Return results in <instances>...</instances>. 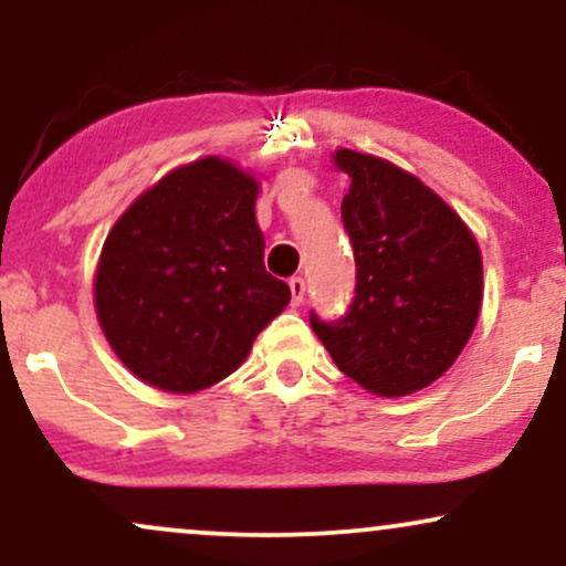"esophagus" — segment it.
I'll return each mask as SVG.
<instances>
[{
  "label": "esophagus",
  "mask_w": 566,
  "mask_h": 566,
  "mask_svg": "<svg viewBox=\"0 0 566 566\" xmlns=\"http://www.w3.org/2000/svg\"><path fill=\"white\" fill-rule=\"evenodd\" d=\"M290 292H292V305H301L305 297V279L303 276H292L290 279Z\"/></svg>",
  "instance_id": "obj_1"
}]
</instances>
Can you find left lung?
Listing matches in <instances>:
<instances>
[{
    "instance_id": "8db88e82",
    "label": "left lung",
    "mask_w": 566,
    "mask_h": 566,
    "mask_svg": "<svg viewBox=\"0 0 566 566\" xmlns=\"http://www.w3.org/2000/svg\"><path fill=\"white\" fill-rule=\"evenodd\" d=\"M350 178L340 212L356 297L340 322L311 314L340 373L375 396H407L454 365L482 311V250L423 180L373 154L337 148Z\"/></svg>"
}]
</instances>
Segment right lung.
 I'll return each mask as SVG.
<instances>
[{"label":"right lung","mask_w":566,"mask_h":566,"mask_svg":"<svg viewBox=\"0 0 566 566\" xmlns=\"http://www.w3.org/2000/svg\"><path fill=\"white\" fill-rule=\"evenodd\" d=\"M258 178L223 157L175 167L122 212L95 269V314L135 378L197 394L229 378L290 303L263 265Z\"/></svg>","instance_id":"1"}]
</instances>
